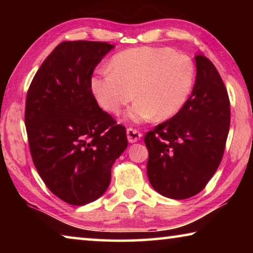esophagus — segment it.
<instances>
[{"mask_svg": "<svg viewBox=\"0 0 253 253\" xmlns=\"http://www.w3.org/2000/svg\"><path fill=\"white\" fill-rule=\"evenodd\" d=\"M140 137H142V132L135 129V128L129 127L127 129V138H128V142H129V143L138 142V140L140 139Z\"/></svg>", "mask_w": 253, "mask_h": 253, "instance_id": "34e87169", "label": "esophagus"}]
</instances>
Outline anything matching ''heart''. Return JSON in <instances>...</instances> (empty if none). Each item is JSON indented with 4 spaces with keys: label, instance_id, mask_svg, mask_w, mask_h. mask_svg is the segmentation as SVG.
<instances>
[{
    "label": "heart",
    "instance_id": "1",
    "mask_svg": "<svg viewBox=\"0 0 253 253\" xmlns=\"http://www.w3.org/2000/svg\"><path fill=\"white\" fill-rule=\"evenodd\" d=\"M109 69L92 76V95L102 109L118 114L136 97L128 111L132 122L160 121L177 115L193 89L195 67L186 54L170 48L138 46L114 55Z\"/></svg>",
    "mask_w": 253,
    "mask_h": 253
}]
</instances>
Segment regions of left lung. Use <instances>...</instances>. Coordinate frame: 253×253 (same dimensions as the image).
I'll return each mask as SVG.
<instances>
[{
  "mask_svg": "<svg viewBox=\"0 0 253 253\" xmlns=\"http://www.w3.org/2000/svg\"><path fill=\"white\" fill-rule=\"evenodd\" d=\"M196 79L185 106L144 137L147 176L166 198L200 193L223 157L230 128V100L219 71L203 54L195 55Z\"/></svg>",
  "mask_w": 253,
  "mask_h": 253,
  "instance_id": "left-lung-1",
  "label": "left lung"
}]
</instances>
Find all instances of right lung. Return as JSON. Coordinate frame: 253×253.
Segmentation results:
<instances>
[{"label": "right lung", "instance_id": "obj_1", "mask_svg": "<svg viewBox=\"0 0 253 253\" xmlns=\"http://www.w3.org/2000/svg\"><path fill=\"white\" fill-rule=\"evenodd\" d=\"M114 48L107 42L65 41L30 84L24 122L33 164L63 202L84 205L108 188L111 166L127 147L125 126L92 95L96 66Z\"/></svg>", "mask_w": 253, "mask_h": 253}]
</instances>
